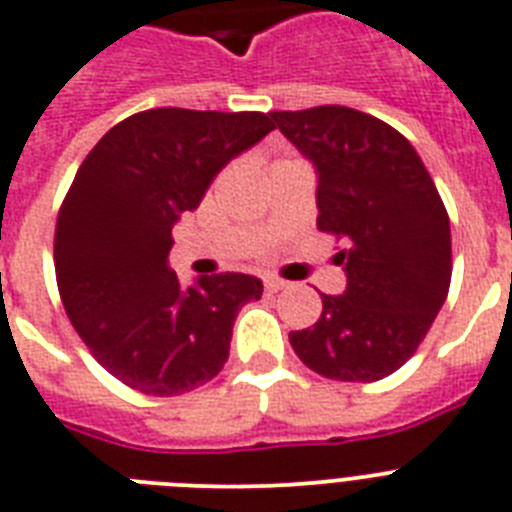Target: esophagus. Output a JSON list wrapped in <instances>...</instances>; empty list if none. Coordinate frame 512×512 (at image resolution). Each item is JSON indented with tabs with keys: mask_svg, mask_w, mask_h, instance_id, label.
I'll use <instances>...</instances> for the list:
<instances>
[{
	"mask_svg": "<svg viewBox=\"0 0 512 512\" xmlns=\"http://www.w3.org/2000/svg\"><path fill=\"white\" fill-rule=\"evenodd\" d=\"M286 286H289V281H284V278H265V289H268V292H281Z\"/></svg>",
	"mask_w": 512,
	"mask_h": 512,
	"instance_id": "obj_1",
	"label": "esophagus"
}]
</instances>
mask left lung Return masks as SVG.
Segmentation results:
<instances>
[{
	"instance_id": "obj_1",
	"label": "left lung",
	"mask_w": 512,
	"mask_h": 512,
	"mask_svg": "<svg viewBox=\"0 0 512 512\" xmlns=\"http://www.w3.org/2000/svg\"><path fill=\"white\" fill-rule=\"evenodd\" d=\"M313 162L318 228L339 236V297L321 294L313 328L289 342L310 371L368 384L413 357L442 310L452 276L450 218L413 144L384 120L342 105L273 112Z\"/></svg>"
}]
</instances>
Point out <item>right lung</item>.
<instances>
[{
	"label": "right lung",
	"instance_id": "1",
	"mask_svg": "<svg viewBox=\"0 0 512 512\" xmlns=\"http://www.w3.org/2000/svg\"><path fill=\"white\" fill-rule=\"evenodd\" d=\"M263 112L157 107L110 128L78 168L54 231L62 305L107 373L152 397L207 384L263 281L247 273L178 284L173 226L228 162L273 131Z\"/></svg>",
	"mask_w": 512,
	"mask_h": 512
}]
</instances>
